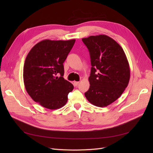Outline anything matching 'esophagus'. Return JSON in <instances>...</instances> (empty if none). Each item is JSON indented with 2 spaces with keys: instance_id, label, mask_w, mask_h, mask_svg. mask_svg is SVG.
<instances>
[{
  "instance_id": "obj_1",
  "label": "esophagus",
  "mask_w": 153,
  "mask_h": 153,
  "mask_svg": "<svg viewBox=\"0 0 153 153\" xmlns=\"http://www.w3.org/2000/svg\"><path fill=\"white\" fill-rule=\"evenodd\" d=\"M73 84H74V85L77 86L78 84H79V82H74Z\"/></svg>"
}]
</instances>
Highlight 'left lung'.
<instances>
[{"label": "left lung", "instance_id": "8db88e82", "mask_svg": "<svg viewBox=\"0 0 153 153\" xmlns=\"http://www.w3.org/2000/svg\"><path fill=\"white\" fill-rule=\"evenodd\" d=\"M82 41L89 50L92 66L85 96L91 104L104 107L117 100L128 85V59L121 46L108 36H91Z\"/></svg>", "mask_w": 153, "mask_h": 153}]
</instances>
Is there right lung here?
Masks as SVG:
<instances>
[{"instance_id": "right-lung-1", "label": "right lung", "mask_w": 153, "mask_h": 153, "mask_svg": "<svg viewBox=\"0 0 153 153\" xmlns=\"http://www.w3.org/2000/svg\"><path fill=\"white\" fill-rule=\"evenodd\" d=\"M75 42V39H45L27 55L23 75L25 89L32 100L45 108H61L73 89L71 83L63 78V63Z\"/></svg>"}]
</instances>
